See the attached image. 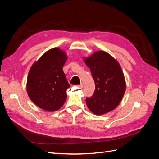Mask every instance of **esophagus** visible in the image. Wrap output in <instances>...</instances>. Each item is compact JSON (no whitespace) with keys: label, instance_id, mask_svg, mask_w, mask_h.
<instances>
[{"label":"esophagus","instance_id":"34e87169","mask_svg":"<svg viewBox=\"0 0 159 159\" xmlns=\"http://www.w3.org/2000/svg\"><path fill=\"white\" fill-rule=\"evenodd\" d=\"M77 86L79 88H80V89H81V88H82V87H83V84L81 83V84H80V85H78V86Z\"/></svg>","mask_w":159,"mask_h":159}]
</instances>
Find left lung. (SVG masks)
<instances>
[{
    "mask_svg": "<svg viewBox=\"0 0 159 159\" xmlns=\"http://www.w3.org/2000/svg\"><path fill=\"white\" fill-rule=\"evenodd\" d=\"M84 61L95 83L94 94L86 98L89 109L97 115L114 110L120 103L125 89L124 75L118 62L108 53L98 51Z\"/></svg>",
    "mask_w": 159,
    "mask_h": 159,
    "instance_id": "1",
    "label": "left lung"
}]
</instances>
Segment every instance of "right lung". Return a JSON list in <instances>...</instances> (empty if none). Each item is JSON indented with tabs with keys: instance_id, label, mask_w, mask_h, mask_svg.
<instances>
[{
	"instance_id": "obj_1",
	"label": "right lung",
	"mask_w": 159,
	"mask_h": 159,
	"mask_svg": "<svg viewBox=\"0 0 159 159\" xmlns=\"http://www.w3.org/2000/svg\"><path fill=\"white\" fill-rule=\"evenodd\" d=\"M67 61L65 52L58 48L46 52L31 66L27 91L33 102L47 111L59 109L66 101L70 87L62 67Z\"/></svg>"
}]
</instances>
